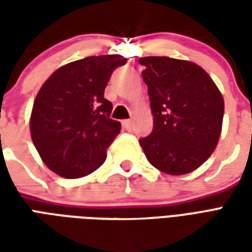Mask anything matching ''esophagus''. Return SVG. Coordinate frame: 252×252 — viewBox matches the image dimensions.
Instances as JSON below:
<instances>
[{"label":"esophagus","mask_w":252,"mask_h":252,"mask_svg":"<svg viewBox=\"0 0 252 252\" xmlns=\"http://www.w3.org/2000/svg\"><path fill=\"white\" fill-rule=\"evenodd\" d=\"M123 126H124L126 129H128V131H129V129L132 128V120H124V121H123Z\"/></svg>","instance_id":"esophagus-1"}]
</instances>
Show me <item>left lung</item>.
I'll use <instances>...</instances> for the list:
<instances>
[{
	"label": "left lung",
	"instance_id": "obj_1",
	"mask_svg": "<svg viewBox=\"0 0 252 252\" xmlns=\"http://www.w3.org/2000/svg\"><path fill=\"white\" fill-rule=\"evenodd\" d=\"M154 115L151 135L139 143L148 162L170 175L188 174L211 157L221 133L224 99L195 63L140 58Z\"/></svg>",
	"mask_w": 252,
	"mask_h": 252
}]
</instances>
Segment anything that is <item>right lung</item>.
I'll return each instance as SVG.
<instances>
[{
	"label": "right lung",
	"mask_w": 252,
	"mask_h": 252,
	"mask_svg": "<svg viewBox=\"0 0 252 252\" xmlns=\"http://www.w3.org/2000/svg\"><path fill=\"white\" fill-rule=\"evenodd\" d=\"M121 55L88 57L58 68L36 95L31 136L47 167L64 178L93 173L120 133L113 105L104 97L112 72L126 64Z\"/></svg>",
	"instance_id": "1"
}]
</instances>
